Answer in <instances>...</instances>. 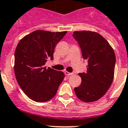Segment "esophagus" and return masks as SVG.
<instances>
[{"mask_svg": "<svg viewBox=\"0 0 128 128\" xmlns=\"http://www.w3.org/2000/svg\"><path fill=\"white\" fill-rule=\"evenodd\" d=\"M64 74H66V76H71V75H72V74H73V73H72V72H67V71H65V72H64Z\"/></svg>", "mask_w": 128, "mask_h": 128, "instance_id": "1", "label": "esophagus"}]
</instances>
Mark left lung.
Segmentation results:
<instances>
[{
	"instance_id": "obj_1",
	"label": "left lung",
	"mask_w": 128,
	"mask_h": 128,
	"mask_svg": "<svg viewBox=\"0 0 128 128\" xmlns=\"http://www.w3.org/2000/svg\"><path fill=\"white\" fill-rule=\"evenodd\" d=\"M82 57L88 61L87 72L79 73L80 86L74 88L78 99L85 102H95L103 96L113 81L116 55L108 41L97 32L76 31L73 33Z\"/></svg>"
}]
</instances>
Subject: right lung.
<instances>
[{
    "mask_svg": "<svg viewBox=\"0 0 128 128\" xmlns=\"http://www.w3.org/2000/svg\"><path fill=\"white\" fill-rule=\"evenodd\" d=\"M66 32L34 31L17 45L15 76L23 92L34 101L44 102L52 99L64 80L63 72L44 65L48 58L53 60L54 48Z\"/></svg>",
    "mask_w": 128,
    "mask_h": 128,
    "instance_id": "add662e5",
    "label": "right lung"
}]
</instances>
